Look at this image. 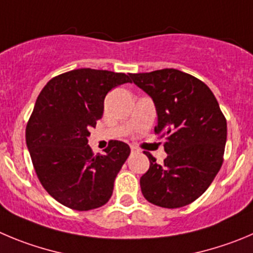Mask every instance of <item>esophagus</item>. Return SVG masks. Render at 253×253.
I'll return each mask as SVG.
<instances>
[{
  "label": "esophagus",
  "mask_w": 253,
  "mask_h": 253,
  "mask_svg": "<svg viewBox=\"0 0 253 253\" xmlns=\"http://www.w3.org/2000/svg\"><path fill=\"white\" fill-rule=\"evenodd\" d=\"M131 152L132 153H138V152H140V150H138L136 146H131Z\"/></svg>",
  "instance_id": "obj_1"
}]
</instances>
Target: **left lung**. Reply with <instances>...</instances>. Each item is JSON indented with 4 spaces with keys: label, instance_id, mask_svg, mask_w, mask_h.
<instances>
[{
    "label": "left lung",
    "instance_id": "8db88e82",
    "mask_svg": "<svg viewBox=\"0 0 253 253\" xmlns=\"http://www.w3.org/2000/svg\"><path fill=\"white\" fill-rule=\"evenodd\" d=\"M131 79L153 100L155 133L166 138L167 157L141 177L143 197L165 209H178L197 200L222 166L227 122L214 94L201 80L174 68L132 73Z\"/></svg>",
    "mask_w": 253,
    "mask_h": 253
}]
</instances>
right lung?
Here are the masks:
<instances>
[{
	"instance_id": "obj_1",
	"label": "right lung",
	"mask_w": 253,
	"mask_h": 253,
	"mask_svg": "<svg viewBox=\"0 0 253 253\" xmlns=\"http://www.w3.org/2000/svg\"><path fill=\"white\" fill-rule=\"evenodd\" d=\"M131 75L79 68L53 77L37 97L26 127V143L40 182L68 209L88 211L107 204L129 146L110 141L93 155L89 129L103 115L106 94L131 82Z\"/></svg>"
}]
</instances>
